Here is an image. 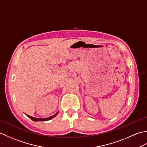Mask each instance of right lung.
Returning a JSON list of instances; mask_svg holds the SVG:
<instances>
[{
    "mask_svg": "<svg viewBox=\"0 0 147 147\" xmlns=\"http://www.w3.org/2000/svg\"><path fill=\"white\" fill-rule=\"evenodd\" d=\"M58 112H57V113H56L55 115H52V116H51V117H47V118H36V117H32V116H30V115H26L28 117H30L31 119L34 121H49L50 119H51L54 118L55 116H56V115H57Z\"/></svg>",
    "mask_w": 147,
    "mask_h": 147,
    "instance_id": "obj_1",
    "label": "right lung"
}]
</instances>
